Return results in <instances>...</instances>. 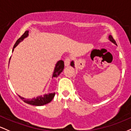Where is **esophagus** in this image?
<instances>
[{"mask_svg": "<svg viewBox=\"0 0 131 131\" xmlns=\"http://www.w3.org/2000/svg\"><path fill=\"white\" fill-rule=\"evenodd\" d=\"M70 58H66V59L64 60V65L65 66H68L70 64Z\"/></svg>", "mask_w": 131, "mask_h": 131, "instance_id": "obj_1", "label": "esophagus"}]
</instances>
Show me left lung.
Returning a JSON list of instances; mask_svg holds the SVG:
<instances>
[{
  "instance_id": "8db88e82",
  "label": "left lung",
  "mask_w": 131,
  "mask_h": 131,
  "mask_svg": "<svg viewBox=\"0 0 131 131\" xmlns=\"http://www.w3.org/2000/svg\"><path fill=\"white\" fill-rule=\"evenodd\" d=\"M108 39H109V40L110 41L112 42H113V43H114V45H117V44H116V42L115 40H114V39H113V36H111V35H110L109 37H108ZM70 66H71L72 67H73V68H75V66H74V62H73V61H72L71 62V63H70Z\"/></svg>"
}]
</instances>
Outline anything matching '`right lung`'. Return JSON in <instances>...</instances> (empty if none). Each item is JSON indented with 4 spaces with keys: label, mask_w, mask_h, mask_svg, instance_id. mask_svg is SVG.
Listing matches in <instances>:
<instances>
[{
    "label": "right lung",
    "mask_w": 131,
    "mask_h": 131,
    "mask_svg": "<svg viewBox=\"0 0 131 131\" xmlns=\"http://www.w3.org/2000/svg\"><path fill=\"white\" fill-rule=\"evenodd\" d=\"M28 33L29 31L26 30L23 35L20 37L18 40L17 41L15 44L14 48L12 49V52L14 51V48H15L17 45L20 43V42H21L25 38L28 37ZM10 62V61H9ZM64 61H59L58 62L56 63V64L55 67H54V72L53 74H52V78L53 77H58L59 74L61 73L62 70H64ZM19 97H20L21 99L24 101L25 103H26L29 104V105H34V106H42L45 105L46 104L49 103V102H51L52 101V100L53 99V98L55 96V93H48V94H45L43 95H41V96H38L36 98H28V99H26V98H25L22 96L18 95Z\"/></svg>",
    "instance_id": "obj_1"
}]
</instances>
